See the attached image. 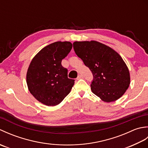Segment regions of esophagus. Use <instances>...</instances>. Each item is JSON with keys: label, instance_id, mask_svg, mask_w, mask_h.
I'll return each instance as SVG.
<instances>
[{"label": "esophagus", "instance_id": "obj_1", "mask_svg": "<svg viewBox=\"0 0 148 148\" xmlns=\"http://www.w3.org/2000/svg\"><path fill=\"white\" fill-rule=\"evenodd\" d=\"M83 75L80 74V75H79V76H77V79H81V78H83Z\"/></svg>", "mask_w": 148, "mask_h": 148}]
</instances>
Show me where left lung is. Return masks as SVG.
<instances>
[{
  "label": "left lung",
  "mask_w": 148,
  "mask_h": 148,
  "mask_svg": "<svg viewBox=\"0 0 148 148\" xmlns=\"http://www.w3.org/2000/svg\"><path fill=\"white\" fill-rule=\"evenodd\" d=\"M76 54L92 71V92L106 102L117 100L130 83V72L121 56L111 47L96 40L75 41Z\"/></svg>",
  "instance_id": "left-lung-1"
}]
</instances>
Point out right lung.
Instances as JSON below:
<instances>
[{
	"instance_id": "right-lung-1",
	"label": "right lung",
	"mask_w": 148,
	"mask_h": 148,
	"mask_svg": "<svg viewBox=\"0 0 148 148\" xmlns=\"http://www.w3.org/2000/svg\"><path fill=\"white\" fill-rule=\"evenodd\" d=\"M72 48L71 42H55L43 48L31 61L27 72V86L43 104H59L74 86V80L69 79L67 69L61 64Z\"/></svg>"
}]
</instances>
